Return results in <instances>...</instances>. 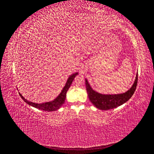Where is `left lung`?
Returning a JSON list of instances; mask_svg holds the SVG:
<instances>
[{"instance_id": "8db88e82", "label": "left lung", "mask_w": 154, "mask_h": 154, "mask_svg": "<svg viewBox=\"0 0 154 154\" xmlns=\"http://www.w3.org/2000/svg\"><path fill=\"white\" fill-rule=\"evenodd\" d=\"M137 79L138 76L137 74L134 85L127 92L121 94L114 95H103L95 92L92 90V88L88 84L87 79H85V85L88 98H89L91 103L99 109L107 110L114 109L116 107H118L125 103L132 96L136 89Z\"/></svg>"}]
</instances>
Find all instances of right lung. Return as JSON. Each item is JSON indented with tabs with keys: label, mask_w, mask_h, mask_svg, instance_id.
Returning <instances> with one entry per match:
<instances>
[{
	"label": "right lung",
	"mask_w": 154,
	"mask_h": 154,
	"mask_svg": "<svg viewBox=\"0 0 154 154\" xmlns=\"http://www.w3.org/2000/svg\"><path fill=\"white\" fill-rule=\"evenodd\" d=\"M77 74H78V72L74 73L69 78L66 85H65V87L63 88V90L62 91V92L60 93L57 98L52 101L47 102V103H41V104L35 103H32V102L29 101L27 100H26L24 97L22 96V94H20V93H19V94L22 98V100H24L26 103H27L32 106L35 107V108H36V109L42 110H44V111H48V112L57 110L58 109H60V107H61V106L64 103L65 100H66V93L69 89V88L70 87V86H71L72 81L74 80V78H75V76L77 75Z\"/></svg>",
	"instance_id": "add662e5"
}]
</instances>
